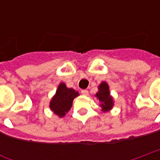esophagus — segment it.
Wrapping results in <instances>:
<instances>
[{
  "mask_svg": "<svg viewBox=\"0 0 160 160\" xmlns=\"http://www.w3.org/2000/svg\"><path fill=\"white\" fill-rule=\"evenodd\" d=\"M81 93L85 95V96H88L89 95V92H88V91L87 90H82L81 91Z\"/></svg>",
  "mask_w": 160,
  "mask_h": 160,
  "instance_id": "esophagus-1",
  "label": "esophagus"
}]
</instances>
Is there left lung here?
Instances as JSON below:
<instances>
[{
    "label": "left lung",
    "instance_id": "1",
    "mask_svg": "<svg viewBox=\"0 0 160 160\" xmlns=\"http://www.w3.org/2000/svg\"><path fill=\"white\" fill-rule=\"evenodd\" d=\"M96 97L101 102L100 106L102 107V111H107L111 110L113 106V99L110 95L109 87L107 83L102 82L98 87V92L96 93Z\"/></svg>",
    "mask_w": 160,
    "mask_h": 160
}]
</instances>
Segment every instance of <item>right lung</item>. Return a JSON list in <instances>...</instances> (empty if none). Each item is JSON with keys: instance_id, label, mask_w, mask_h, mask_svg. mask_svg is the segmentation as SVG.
<instances>
[{"instance_id": "obj_1", "label": "right lung", "mask_w": 160, "mask_h": 160, "mask_svg": "<svg viewBox=\"0 0 160 160\" xmlns=\"http://www.w3.org/2000/svg\"><path fill=\"white\" fill-rule=\"evenodd\" d=\"M79 95L78 92H75L72 88H68L64 83H61L56 91V95L53 97L50 102L49 107L54 113L62 118L66 112L69 111L73 104L74 98Z\"/></svg>"}]
</instances>
